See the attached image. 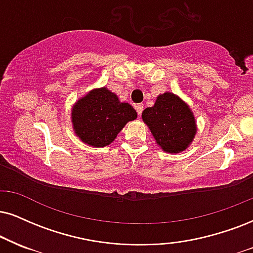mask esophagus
<instances>
[{
    "label": "esophagus",
    "mask_w": 253,
    "mask_h": 253,
    "mask_svg": "<svg viewBox=\"0 0 253 253\" xmlns=\"http://www.w3.org/2000/svg\"><path fill=\"white\" fill-rule=\"evenodd\" d=\"M136 111H137V115H138V117L142 116V112H143V104H136Z\"/></svg>",
    "instance_id": "obj_1"
}]
</instances>
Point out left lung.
I'll list each match as a JSON object with an SVG mask.
<instances>
[{"label":"left lung","mask_w":253,"mask_h":253,"mask_svg":"<svg viewBox=\"0 0 253 253\" xmlns=\"http://www.w3.org/2000/svg\"><path fill=\"white\" fill-rule=\"evenodd\" d=\"M142 118L150 127L156 142L167 152L183 151L195 137L196 123L192 112L173 93L158 96L154 107L143 111Z\"/></svg>","instance_id":"obj_1"}]
</instances>
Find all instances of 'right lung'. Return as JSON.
<instances>
[{
	"mask_svg": "<svg viewBox=\"0 0 253 253\" xmlns=\"http://www.w3.org/2000/svg\"><path fill=\"white\" fill-rule=\"evenodd\" d=\"M137 114L131 105L118 101L107 88L93 90L81 98L73 109V124L76 135L86 144L105 146Z\"/></svg>",
	"mask_w": 253,
	"mask_h": 253,
	"instance_id": "obj_1",
	"label": "right lung"
}]
</instances>
